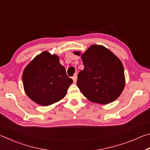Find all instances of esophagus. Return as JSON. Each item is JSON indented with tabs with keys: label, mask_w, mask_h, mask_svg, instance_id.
I'll use <instances>...</instances> for the list:
<instances>
[{
	"label": "esophagus",
	"mask_w": 150,
	"mask_h": 150,
	"mask_svg": "<svg viewBox=\"0 0 150 150\" xmlns=\"http://www.w3.org/2000/svg\"><path fill=\"white\" fill-rule=\"evenodd\" d=\"M72 79H73V82L74 83H76V81H77V75H75L74 76H73V77H72Z\"/></svg>",
	"instance_id": "obj_1"
}]
</instances>
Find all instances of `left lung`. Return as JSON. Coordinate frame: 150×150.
I'll list each match as a JSON object with an SVG mask.
<instances>
[{
    "label": "left lung",
    "mask_w": 150,
    "mask_h": 150,
    "mask_svg": "<svg viewBox=\"0 0 150 150\" xmlns=\"http://www.w3.org/2000/svg\"><path fill=\"white\" fill-rule=\"evenodd\" d=\"M81 58L84 69L78 73L77 85L83 95L96 103L108 104L115 100L125 85L120 60L110 50L98 45H91Z\"/></svg>",
    "instance_id": "obj_1"
}]
</instances>
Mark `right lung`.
Segmentation results:
<instances>
[{
  "label": "right lung",
  "mask_w": 150,
  "mask_h": 150,
  "mask_svg": "<svg viewBox=\"0 0 150 150\" xmlns=\"http://www.w3.org/2000/svg\"><path fill=\"white\" fill-rule=\"evenodd\" d=\"M26 95L35 103L48 106L65 97L73 83L56 55L44 52L26 66L22 75Z\"/></svg>",
  "instance_id": "right-lung-1"
}]
</instances>
